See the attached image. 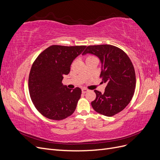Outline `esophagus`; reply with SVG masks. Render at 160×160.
Instances as JSON below:
<instances>
[{
	"instance_id": "obj_1",
	"label": "esophagus",
	"mask_w": 160,
	"mask_h": 160,
	"mask_svg": "<svg viewBox=\"0 0 160 160\" xmlns=\"http://www.w3.org/2000/svg\"><path fill=\"white\" fill-rule=\"evenodd\" d=\"M89 90L88 89H86V88H83L82 89V93H87V92H88Z\"/></svg>"
}]
</instances>
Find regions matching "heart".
<instances>
[{"label":"heart","instance_id":"1","mask_svg":"<svg viewBox=\"0 0 160 160\" xmlns=\"http://www.w3.org/2000/svg\"><path fill=\"white\" fill-rule=\"evenodd\" d=\"M89 57H88V58H89ZM88 58H87V59H88Z\"/></svg>","mask_w":160,"mask_h":160}]
</instances>
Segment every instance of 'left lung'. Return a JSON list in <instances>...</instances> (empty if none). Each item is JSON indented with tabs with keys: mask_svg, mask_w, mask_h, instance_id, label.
Segmentation results:
<instances>
[{
	"mask_svg": "<svg viewBox=\"0 0 160 160\" xmlns=\"http://www.w3.org/2000/svg\"><path fill=\"white\" fill-rule=\"evenodd\" d=\"M98 57L101 64L100 77L107 83L104 93L95 90L93 109L111 117L122 111L132 100L135 88V72L129 57L119 48L110 45H90L83 55Z\"/></svg>",
	"mask_w": 160,
	"mask_h": 160,
	"instance_id": "8db88e82",
	"label": "left lung"
}]
</instances>
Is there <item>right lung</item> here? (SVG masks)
<instances>
[{
  "label": "right lung",
  "mask_w": 160,
  "mask_h": 160,
  "mask_svg": "<svg viewBox=\"0 0 160 160\" xmlns=\"http://www.w3.org/2000/svg\"><path fill=\"white\" fill-rule=\"evenodd\" d=\"M86 46L52 45L33 62L28 77V89L32 103L43 116L61 120L71 115L81 98V89L67 88L62 83L72 62Z\"/></svg>",
  "instance_id": "right-lung-1"
}]
</instances>
